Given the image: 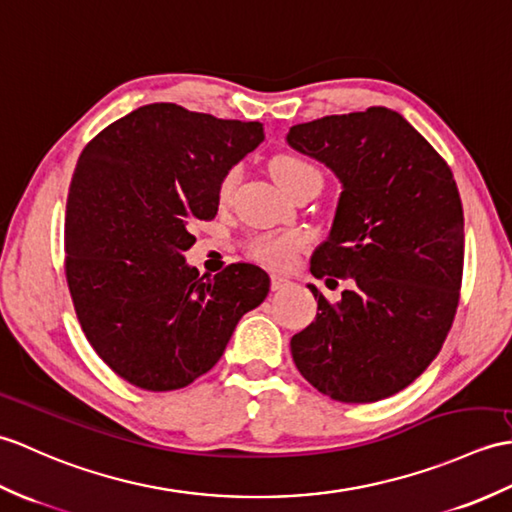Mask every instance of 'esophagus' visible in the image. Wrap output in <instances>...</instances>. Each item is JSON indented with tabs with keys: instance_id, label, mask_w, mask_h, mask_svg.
Instances as JSON below:
<instances>
[{
	"instance_id": "obj_1",
	"label": "esophagus",
	"mask_w": 512,
	"mask_h": 512,
	"mask_svg": "<svg viewBox=\"0 0 512 512\" xmlns=\"http://www.w3.org/2000/svg\"><path fill=\"white\" fill-rule=\"evenodd\" d=\"M289 285V280L287 278H282V276H271V291H280V289H285Z\"/></svg>"
}]
</instances>
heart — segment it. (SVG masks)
<instances>
[{
  "label": "heart",
  "instance_id": "1",
  "mask_svg": "<svg viewBox=\"0 0 512 512\" xmlns=\"http://www.w3.org/2000/svg\"><path fill=\"white\" fill-rule=\"evenodd\" d=\"M271 173H274L278 184L285 188L289 195L300 186H304L306 181H320L322 184V175L320 170H317V166L306 160V157L295 155V153H278L274 160H271ZM238 177H241V168L238 166L230 168L223 175V179L219 181L221 201L230 199V195L238 184ZM302 245H304V238L298 232L263 234V236H254L252 241H247L245 252L249 258L256 260L260 265L282 269L293 263V258L300 252Z\"/></svg>",
  "mask_w": 512,
  "mask_h": 512
}]
</instances>
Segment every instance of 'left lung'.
<instances>
[{"label":"left lung","mask_w":512,"mask_h":512,"mask_svg":"<svg viewBox=\"0 0 512 512\" xmlns=\"http://www.w3.org/2000/svg\"><path fill=\"white\" fill-rule=\"evenodd\" d=\"M287 140L344 184L311 274L355 280L337 304L309 285L320 313L291 337L295 368L333 401L388 399L438 357L458 311L456 179L434 146L385 107L295 124Z\"/></svg>","instance_id":"left-lung-1"}]
</instances>
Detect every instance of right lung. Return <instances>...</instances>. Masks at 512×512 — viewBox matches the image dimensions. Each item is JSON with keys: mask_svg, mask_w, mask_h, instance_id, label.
<instances>
[{"mask_svg": "<svg viewBox=\"0 0 512 512\" xmlns=\"http://www.w3.org/2000/svg\"><path fill=\"white\" fill-rule=\"evenodd\" d=\"M263 124L153 102L83 149L65 206V278L87 342L135 388H186L214 368L238 320L269 293L247 263L201 278L184 252L212 221L219 181Z\"/></svg>", "mask_w": 512, "mask_h": 512, "instance_id": "add662e5", "label": "right lung"}]
</instances>
